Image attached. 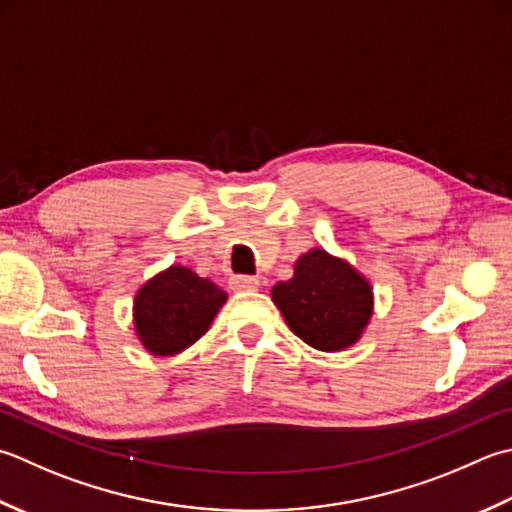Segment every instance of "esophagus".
I'll list each match as a JSON object with an SVG mask.
<instances>
[{
  "label": "esophagus",
  "mask_w": 512,
  "mask_h": 512,
  "mask_svg": "<svg viewBox=\"0 0 512 512\" xmlns=\"http://www.w3.org/2000/svg\"><path fill=\"white\" fill-rule=\"evenodd\" d=\"M230 288H233L235 293H248V290L259 288V279L250 275H235L230 277Z\"/></svg>",
  "instance_id": "esophagus-1"
}]
</instances>
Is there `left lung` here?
<instances>
[{
	"mask_svg": "<svg viewBox=\"0 0 512 512\" xmlns=\"http://www.w3.org/2000/svg\"><path fill=\"white\" fill-rule=\"evenodd\" d=\"M273 302L288 328L317 350H344L359 342L373 315L368 279L324 248L295 262V275L273 286Z\"/></svg>",
	"mask_w": 512,
	"mask_h": 512,
	"instance_id": "left-lung-1",
	"label": "left lung"
}]
</instances>
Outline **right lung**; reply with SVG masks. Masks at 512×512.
Segmentation results:
<instances>
[{
  "instance_id": "obj_1",
  "label": "right lung",
  "mask_w": 512,
  "mask_h": 512,
  "mask_svg": "<svg viewBox=\"0 0 512 512\" xmlns=\"http://www.w3.org/2000/svg\"><path fill=\"white\" fill-rule=\"evenodd\" d=\"M226 293L186 266H170L137 290L133 317L150 355L168 357L193 346L213 324Z\"/></svg>"
}]
</instances>
